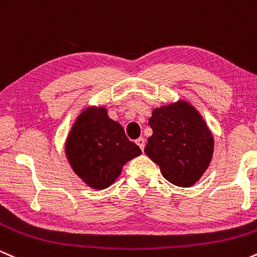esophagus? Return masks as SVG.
<instances>
[{
	"instance_id": "esophagus-1",
	"label": "esophagus",
	"mask_w": 257,
	"mask_h": 257,
	"mask_svg": "<svg viewBox=\"0 0 257 257\" xmlns=\"http://www.w3.org/2000/svg\"><path fill=\"white\" fill-rule=\"evenodd\" d=\"M135 143H137V145L140 147L141 150H144L145 149V139L144 138H139V139H137V141H135Z\"/></svg>"
}]
</instances>
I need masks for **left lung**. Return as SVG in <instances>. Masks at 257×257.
<instances>
[{
    "label": "left lung",
    "mask_w": 257,
    "mask_h": 257,
    "mask_svg": "<svg viewBox=\"0 0 257 257\" xmlns=\"http://www.w3.org/2000/svg\"><path fill=\"white\" fill-rule=\"evenodd\" d=\"M152 135L145 153L162 175L179 187H191L208 170L214 155V135L191 102L179 99L152 110Z\"/></svg>",
    "instance_id": "8db88e82"
}]
</instances>
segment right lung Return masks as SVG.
Instances as JSON below:
<instances>
[{
	"instance_id": "right-lung-1",
	"label": "right lung",
	"mask_w": 257,
	"mask_h": 257,
	"mask_svg": "<svg viewBox=\"0 0 257 257\" xmlns=\"http://www.w3.org/2000/svg\"><path fill=\"white\" fill-rule=\"evenodd\" d=\"M64 150L73 173L93 190L110 187L126 162L141 155L123 126L108 117L107 108L95 105L79 112Z\"/></svg>"
}]
</instances>
